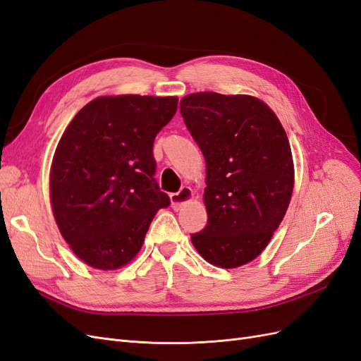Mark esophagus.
<instances>
[{"instance_id": "1", "label": "esophagus", "mask_w": 361, "mask_h": 361, "mask_svg": "<svg viewBox=\"0 0 361 361\" xmlns=\"http://www.w3.org/2000/svg\"><path fill=\"white\" fill-rule=\"evenodd\" d=\"M194 197L192 190L190 187H183L180 188L179 192H174L170 195V200H171V207L174 211H179L180 207H183L187 203H190Z\"/></svg>"}]
</instances>
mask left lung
<instances>
[{"label":"left lung","instance_id":"1","mask_svg":"<svg viewBox=\"0 0 361 361\" xmlns=\"http://www.w3.org/2000/svg\"><path fill=\"white\" fill-rule=\"evenodd\" d=\"M180 113L206 161L207 224L191 243L215 267H243L267 248L290 203L288 135L276 113L250 94L191 93Z\"/></svg>","mask_w":361,"mask_h":361}]
</instances>
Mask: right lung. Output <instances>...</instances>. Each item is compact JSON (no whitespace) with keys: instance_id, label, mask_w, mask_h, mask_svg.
I'll return each instance as SVG.
<instances>
[{"instance_id":"right-lung-1","label":"right lung","mask_w":361,"mask_h":361,"mask_svg":"<svg viewBox=\"0 0 361 361\" xmlns=\"http://www.w3.org/2000/svg\"><path fill=\"white\" fill-rule=\"evenodd\" d=\"M176 96H99L64 129L49 171L60 233L84 264L128 265L155 214L170 204L154 179V141L178 110Z\"/></svg>"}]
</instances>
